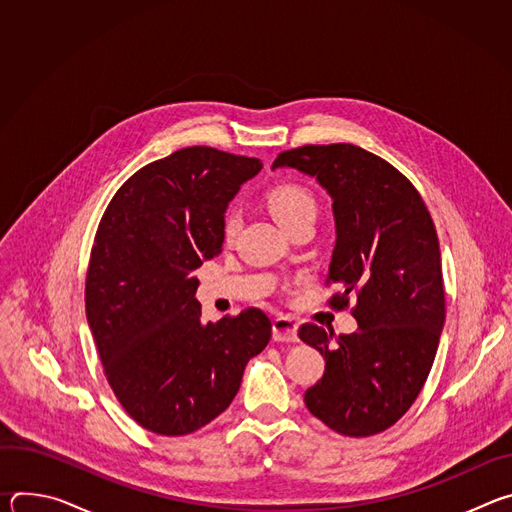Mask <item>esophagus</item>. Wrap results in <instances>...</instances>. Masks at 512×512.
<instances>
[{"instance_id": "esophagus-1", "label": "esophagus", "mask_w": 512, "mask_h": 512, "mask_svg": "<svg viewBox=\"0 0 512 512\" xmlns=\"http://www.w3.org/2000/svg\"><path fill=\"white\" fill-rule=\"evenodd\" d=\"M271 328H273V340L298 342V324L291 318H275Z\"/></svg>"}]
</instances>
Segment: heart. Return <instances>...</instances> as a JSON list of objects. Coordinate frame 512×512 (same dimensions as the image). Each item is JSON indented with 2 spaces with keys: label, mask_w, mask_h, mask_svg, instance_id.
<instances>
[{
  "label": "heart",
  "mask_w": 512,
  "mask_h": 512,
  "mask_svg": "<svg viewBox=\"0 0 512 512\" xmlns=\"http://www.w3.org/2000/svg\"><path fill=\"white\" fill-rule=\"evenodd\" d=\"M265 202L273 214L275 221L287 231L306 218H316L318 202L316 196L298 182H279L271 186L265 194ZM239 229V214L229 210L223 221V237L225 241H233Z\"/></svg>",
  "instance_id": "b5f03b06"
}]
</instances>
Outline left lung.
I'll use <instances>...</instances> for the list:
<instances>
[{"label": "left lung", "instance_id": "left-lung-1", "mask_svg": "<svg viewBox=\"0 0 512 512\" xmlns=\"http://www.w3.org/2000/svg\"><path fill=\"white\" fill-rule=\"evenodd\" d=\"M273 168H296L330 194L336 245L330 306L348 308L358 330L334 336L304 324L300 338L326 360L304 395L330 429L367 437L397 423L431 371L446 320L440 243L415 186L383 158L352 143L302 145L281 152Z\"/></svg>", "mask_w": 512, "mask_h": 512}]
</instances>
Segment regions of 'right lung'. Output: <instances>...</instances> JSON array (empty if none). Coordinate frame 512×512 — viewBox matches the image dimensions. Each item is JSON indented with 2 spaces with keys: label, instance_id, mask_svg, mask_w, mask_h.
<instances>
[{
  "label": "right lung",
  "instance_id": "1",
  "mask_svg": "<svg viewBox=\"0 0 512 512\" xmlns=\"http://www.w3.org/2000/svg\"><path fill=\"white\" fill-rule=\"evenodd\" d=\"M257 158L194 145L137 170L111 198L91 249L85 304L123 409L160 435L192 433L235 399L271 338L247 308L202 322L194 269L223 251L225 210Z\"/></svg>",
  "mask_w": 512,
  "mask_h": 512
}]
</instances>
